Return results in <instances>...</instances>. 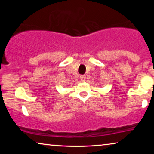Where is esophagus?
Listing matches in <instances>:
<instances>
[{"label":"esophagus","mask_w":154,"mask_h":154,"mask_svg":"<svg viewBox=\"0 0 154 154\" xmlns=\"http://www.w3.org/2000/svg\"><path fill=\"white\" fill-rule=\"evenodd\" d=\"M80 79H81V81L84 82L85 81L86 79V75H81V76H80Z\"/></svg>","instance_id":"1"}]
</instances>
